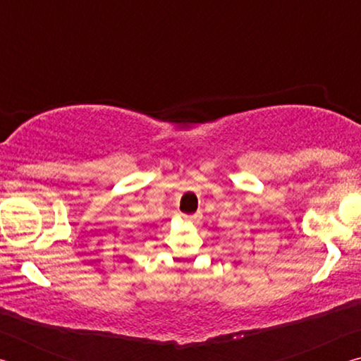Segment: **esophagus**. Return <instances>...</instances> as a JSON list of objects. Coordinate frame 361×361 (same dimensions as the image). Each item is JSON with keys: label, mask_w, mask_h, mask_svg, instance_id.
<instances>
[{"label": "esophagus", "mask_w": 361, "mask_h": 361, "mask_svg": "<svg viewBox=\"0 0 361 361\" xmlns=\"http://www.w3.org/2000/svg\"><path fill=\"white\" fill-rule=\"evenodd\" d=\"M185 218H186V219H189V221H192V219L197 218V215H185Z\"/></svg>", "instance_id": "34e87169"}]
</instances>
